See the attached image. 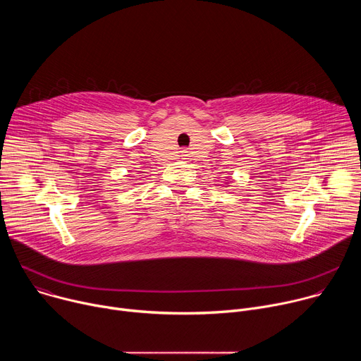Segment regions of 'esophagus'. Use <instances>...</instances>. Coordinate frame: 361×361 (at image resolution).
I'll list each match as a JSON object with an SVG mask.
<instances>
[{
  "label": "esophagus",
  "mask_w": 361,
  "mask_h": 361,
  "mask_svg": "<svg viewBox=\"0 0 361 361\" xmlns=\"http://www.w3.org/2000/svg\"><path fill=\"white\" fill-rule=\"evenodd\" d=\"M183 157H184V159L188 157V156H187V151H183Z\"/></svg>",
  "instance_id": "34e87169"
}]
</instances>
